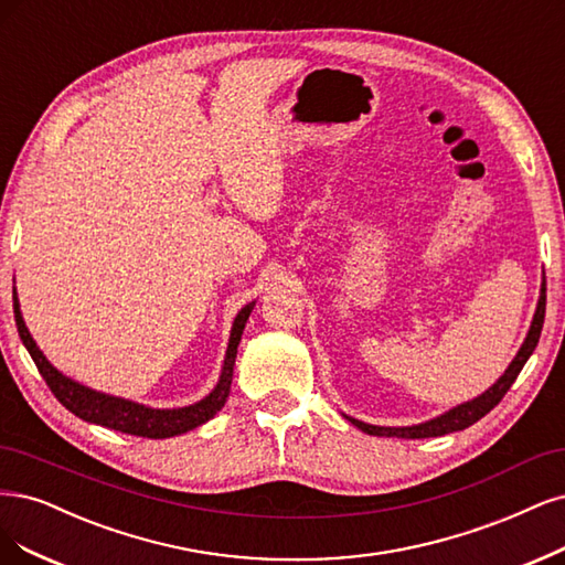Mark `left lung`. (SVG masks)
<instances>
[{
	"instance_id": "left-lung-1",
	"label": "left lung",
	"mask_w": 565,
	"mask_h": 565,
	"mask_svg": "<svg viewBox=\"0 0 565 565\" xmlns=\"http://www.w3.org/2000/svg\"><path fill=\"white\" fill-rule=\"evenodd\" d=\"M544 306H547V282L542 280V287H540V299H537V308H535V316H533V322H531V329H529V337L526 341L521 343L516 358L512 360V364L504 369V374L486 391L483 395L465 402V404H458L454 406L451 412H446L433 420H425V423H418V425H412V427H381V425H369V423H362L358 418H350L345 416L350 423H353L355 427H360L362 433L366 435H376V437H402V439H425V437H441V435H449V433H458V430H465V427H470L472 423H477L479 418H483L486 414L491 412V408L504 397V393L510 391L512 383L516 381L519 372L523 369V364L529 362V358L533 355V350L540 341V332H542V324H544Z\"/></svg>"
}]
</instances>
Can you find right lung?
I'll return each mask as SVG.
<instances>
[{
	"instance_id": "add662e5",
	"label": "right lung",
	"mask_w": 565,
	"mask_h": 565,
	"mask_svg": "<svg viewBox=\"0 0 565 565\" xmlns=\"http://www.w3.org/2000/svg\"><path fill=\"white\" fill-rule=\"evenodd\" d=\"M252 308H255V301L247 303L245 308H241V313L236 316V320H233L226 358H224V366H222V376H220V383L215 385V391H212L207 397H203L201 402L191 404V406L151 408V406H145V404H138V402L90 391V387L76 383V381H72V379H67V376L57 372V369L46 360L42 350L36 348L34 339L30 337L25 320L21 316V303H18L15 289H13V313H15L18 334H21L23 345L28 348V353L32 355V360L39 369V374L44 376V381L51 387V393L55 395V399L61 402L67 408V412H72L74 416H79L86 423H95V425L109 427V430H119V433H126V435L147 437V439H166V437H174V435H184V433L193 430V427L207 423L224 406V402L231 393L233 364H236L238 343H241L243 329H245V322L252 313Z\"/></svg>"
}]
</instances>
